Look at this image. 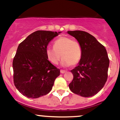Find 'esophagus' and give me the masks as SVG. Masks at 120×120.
<instances>
[{
  "label": "esophagus",
  "instance_id": "esophagus-1",
  "mask_svg": "<svg viewBox=\"0 0 120 120\" xmlns=\"http://www.w3.org/2000/svg\"><path fill=\"white\" fill-rule=\"evenodd\" d=\"M67 71H65V70H63V69H61V70H60V72H61V73H62V74H63V73H65Z\"/></svg>",
  "mask_w": 120,
  "mask_h": 120
}]
</instances>
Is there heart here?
I'll list each match as a JSON object with an SVG mask.
<instances>
[{
	"label": "heart",
	"mask_w": 120,
	"mask_h": 120,
	"mask_svg": "<svg viewBox=\"0 0 120 120\" xmlns=\"http://www.w3.org/2000/svg\"><path fill=\"white\" fill-rule=\"evenodd\" d=\"M53 48L47 47L45 50L47 59L52 64H57L61 56L63 57L61 64L64 67L79 63L82 56V48L77 40L69 37L61 36L55 41Z\"/></svg>",
	"instance_id": "heart-1"
}]
</instances>
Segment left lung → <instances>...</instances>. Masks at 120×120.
<instances>
[{
	"label": "left lung",
	"instance_id": "obj_1",
	"mask_svg": "<svg viewBox=\"0 0 120 120\" xmlns=\"http://www.w3.org/2000/svg\"><path fill=\"white\" fill-rule=\"evenodd\" d=\"M67 33L79 42L82 48L78 65L71 71L73 79L69 88L75 94L92 97L102 89L107 80L109 60L106 50L89 33L82 31Z\"/></svg>",
	"mask_w": 120,
	"mask_h": 120
}]
</instances>
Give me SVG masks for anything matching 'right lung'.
<instances>
[{
    "mask_svg": "<svg viewBox=\"0 0 120 120\" xmlns=\"http://www.w3.org/2000/svg\"><path fill=\"white\" fill-rule=\"evenodd\" d=\"M61 32L37 31L19 44L12 63L15 86L24 96L39 98L49 93L60 71L45 53L48 43Z\"/></svg>",
    "mask_w": 120,
    "mask_h": 120,
    "instance_id": "obj_1",
    "label": "right lung"
}]
</instances>
